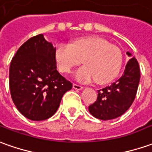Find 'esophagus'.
Segmentation results:
<instances>
[{
    "mask_svg": "<svg viewBox=\"0 0 152 152\" xmlns=\"http://www.w3.org/2000/svg\"><path fill=\"white\" fill-rule=\"evenodd\" d=\"M73 88L76 90H79V91H80V90L83 89V86H80V85L74 83V84H73Z\"/></svg>",
    "mask_w": 152,
    "mask_h": 152,
    "instance_id": "34e87169",
    "label": "esophagus"
}]
</instances>
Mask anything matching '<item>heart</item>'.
I'll return each mask as SVG.
<instances>
[{
	"label": "heart",
	"instance_id": "heart-1",
	"mask_svg": "<svg viewBox=\"0 0 152 152\" xmlns=\"http://www.w3.org/2000/svg\"><path fill=\"white\" fill-rule=\"evenodd\" d=\"M55 57L60 72L69 73L82 62L85 66L75 72L81 82L95 80L97 84L110 82L119 74L122 65V54L117 46L96 37H80L72 44L59 43Z\"/></svg>",
	"mask_w": 152,
	"mask_h": 152
}]
</instances>
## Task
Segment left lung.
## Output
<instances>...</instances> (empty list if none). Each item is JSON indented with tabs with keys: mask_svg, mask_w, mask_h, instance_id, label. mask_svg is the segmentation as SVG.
Masks as SVG:
<instances>
[{
	"mask_svg": "<svg viewBox=\"0 0 152 152\" xmlns=\"http://www.w3.org/2000/svg\"><path fill=\"white\" fill-rule=\"evenodd\" d=\"M126 54L131 56L130 52ZM140 68L135 57L130 59L122 76L111 86L98 91L96 101L89 106L91 115L103 121L115 119L127 111L137 95Z\"/></svg>",
	"mask_w": 152,
	"mask_h": 152,
	"instance_id": "obj_1",
	"label": "left lung"
}]
</instances>
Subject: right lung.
<instances>
[{
  "label": "right lung",
  "mask_w": 152,
  "mask_h": 152,
  "mask_svg": "<svg viewBox=\"0 0 152 152\" xmlns=\"http://www.w3.org/2000/svg\"><path fill=\"white\" fill-rule=\"evenodd\" d=\"M55 50L40 34L26 41L11 60V98L18 111L31 121L52 116L63 95L72 88V82L56 70Z\"/></svg>",
  "instance_id": "obj_1"
}]
</instances>
